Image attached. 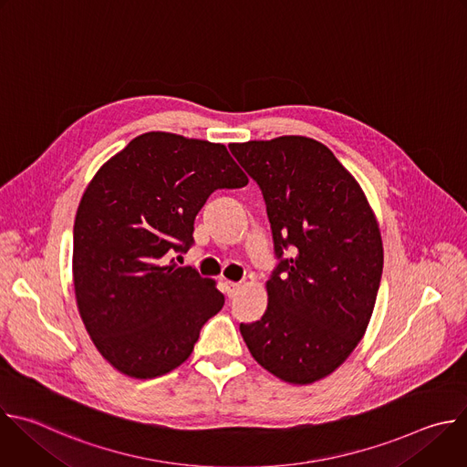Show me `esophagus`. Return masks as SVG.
Here are the masks:
<instances>
[{"label": "esophagus", "mask_w": 467, "mask_h": 467, "mask_svg": "<svg viewBox=\"0 0 467 467\" xmlns=\"http://www.w3.org/2000/svg\"><path fill=\"white\" fill-rule=\"evenodd\" d=\"M242 288V285L240 283H233V281H225V294L229 296V297H234L236 294H238V290Z\"/></svg>", "instance_id": "esophagus-1"}]
</instances>
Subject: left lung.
Returning <instances> with one entry per match:
<instances>
[{
	"label": "left lung",
	"instance_id": "8db88e82",
	"mask_svg": "<svg viewBox=\"0 0 467 467\" xmlns=\"http://www.w3.org/2000/svg\"><path fill=\"white\" fill-rule=\"evenodd\" d=\"M229 148L262 190L281 258L265 281L268 308L240 323L242 338L277 379L316 382L346 362L371 319L384 260L375 213L357 179L314 139ZM288 246L295 256L283 259Z\"/></svg>",
	"mask_w": 467,
	"mask_h": 467
}]
</instances>
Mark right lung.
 <instances>
[{"label": "right lung", "instance_id": "1", "mask_svg": "<svg viewBox=\"0 0 467 467\" xmlns=\"http://www.w3.org/2000/svg\"><path fill=\"white\" fill-rule=\"evenodd\" d=\"M247 181L223 144L151 130L88 182L74 225V290L96 349L119 373L153 379L175 369L222 310L216 281L166 253H186L214 190Z\"/></svg>", "mask_w": 467, "mask_h": 467}]
</instances>
